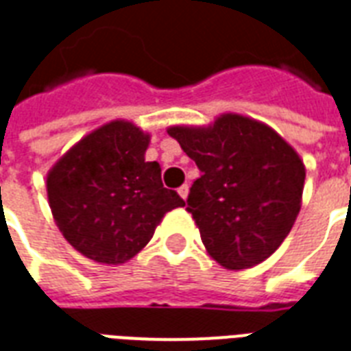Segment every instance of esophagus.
Returning <instances> with one entry per match:
<instances>
[{"mask_svg": "<svg viewBox=\"0 0 351 351\" xmlns=\"http://www.w3.org/2000/svg\"><path fill=\"white\" fill-rule=\"evenodd\" d=\"M188 193H189V186H188V184H184V186H180V188H178V195L182 197L184 201L188 199Z\"/></svg>", "mask_w": 351, "mask_h": 351, "instance_id": "34e87169", "label": "esophagus"}]
</instances>
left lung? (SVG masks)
Listing matches in <instances>:
<instances>
[{"label":"left lung","mask_w":351,"mask_h":351,"mask_svg":"<svg viewBox=\"0 0 351 351\" xmlns=\"http://www.w3.org/2000/svg\"><path fill=\"white\" fill-rule=\"evenodd\" d=\"M201 176L188 195L208 255L227 269L274 255L300 214L305 165L268 124L223 113L208 126H169Z\"/></svg>","instance_id":"8db88e82"}]
</instances>
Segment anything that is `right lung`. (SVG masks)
<instances>
[{
	"label": "right lung",
	"mask_w": 351,
	"mask_h": 351,
	"mask_svg": "<svg viewBox=\"0 0 351 351\" xmlns=\"http://www.w3.org/2000/svg\"><path fill=\"white\" fill-rule=\"evenodd\" d=\"M150 134L111 121L64 152L46 176L51 215L72 247L100 264H124L141 251L163 215L186 202L163 188L147 162Z\"/></svg>",
	"instance_id": "add662e5"
}]
</instances>
